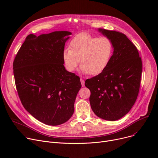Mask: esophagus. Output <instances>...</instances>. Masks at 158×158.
Segmentation results:
<instances>
[{"label":"esophagus","mask_w":158,"mask_h":158,"mask_svg":"<svg viewBox=\"0 0 158 158\" xmlns=\"http://www.w3.org/2000/svg\"><path fill=\"white\" fill-rule=\"evenodd\" d=\"M81 82L82 84V86H85V80L82 79V78H81Z\"/></svg>","instance_id":"1"}]
</instances>
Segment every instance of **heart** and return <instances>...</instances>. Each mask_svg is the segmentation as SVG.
<instances>
[{
  "instance_id": "obj_1",
  "label": "heart",
  "mask_w": 158,
  "mask_h": 158,
  "mask_svg": "<svg viewBox=\"0 0 158 158\" xmlns=\"http://www.w3.org/2000/svg\"><path fill=\"white\" fill-rule=\"evenodd\" d=\"M70 48L64 49L63 60L66 70L73 72L79 63L83 74L97 75L102 72L111 57L113 45L107 37L88 34L79 35L70 42Z\"/></svg>"
}]
</instances>
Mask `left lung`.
I'll return each instance as SVG.
<instances>
[{
  "mask_svg": "<svg viewBox=\"0 0 158 158\" xmlns=\"http://www.w3.org/2000/svg\"><path fill=\"white\" fill-rule=\"evenodd\" d=\"M113 45V55L106 69L88 79L89 102L94 113L106 120L115 121L126 115L138 95L142 63L135 45L121 32L98 29Z\"/></svg>",
  "mask_w": 158,
  "mask_h": 158,
  "instance_id": "left-lung-1",
  "label": "left lung"
}]
</instances>
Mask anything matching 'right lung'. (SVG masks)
Instances as JSON below:
<instances>
[{
	"label": "right lung",
	"instance_id": "obj_1",
	"mask_svg": "<svg viewBox=\"0 0 158 158\" xmlns=\"http://www.w3.org/2000/svg\"><path fill=\"white\" fill-rule=\"evenodd\" d=\"M72 35L54 31L29 35L13 62L16 89L22 105L33 117L49 126L68 121L81 88L80 79L65 69L64 45Z\"/></svg>",
	"mask_w": 158,
	"mask_h": 158
}]
</instances>
